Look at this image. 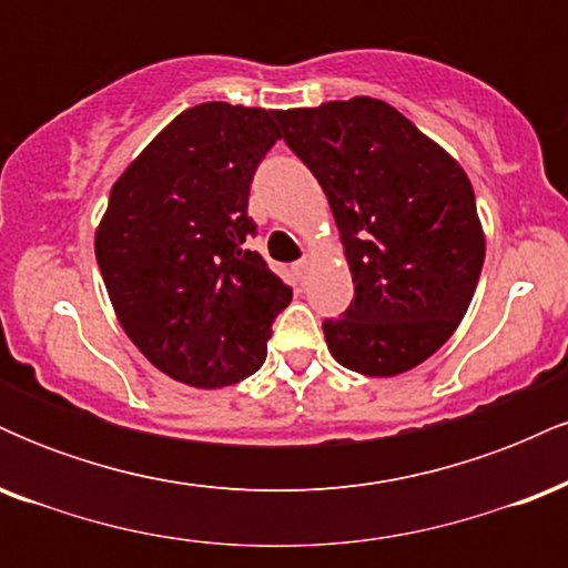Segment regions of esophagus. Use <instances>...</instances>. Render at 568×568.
Segmentation results:
<instances>
[{"mask_svg":"<svg viewBox=\"0 0 568 568\" xmlns=\"http://www.w3.org/2000/svg\"><path fill=\"white\" fill-rule=\"evenodd\" d=\"M310 266H312V258H310V256H304V258H298V262H296V266H293V270H296V275L304 280L306 272H310Z\"/></svg>","mask_w":568,"mask_h":568,"instance_id":"esophagus-1","label":"esophagus"}]
</instances>
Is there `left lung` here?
<instances>
[{
  "label": "left lung",
  "mask_w": 568,
  "mask_h": 568,
  "mask_svg": "<svg viewBox=\"0 0 568 568\" xmlns=\"http://www.w3.org/2000/svg\"><path fill=\"white\" fill-rule=\"evenodd\" d=\"M275 116L328 197L355 283L347 312L323 323L331 355L363 376L416 368L465 317L484 266L470 179L379 98Z\"/></svg>",
  "instance_id": "8db88e82"
}]
</instances>
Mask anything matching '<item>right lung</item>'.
<instances>
[{
	"mask_svg": "<svg viewBox=\"0 0 568 568\" xmlns=\"http://www.w3.org/2000/svg\"><path fill=\"white\" fill-rule=\"evenodd\" d=\"M280 139L272 112L207 101L125 168L95 230L103 285L130 342L162 374L216 389L256 374L291 288L247 234V194Z\"/></svg>",
	"mask_w": 568,
	"mask_h": 568,
	"instance_id": "right-lung-1",
	"label": "right lung"
}]
</instances>
